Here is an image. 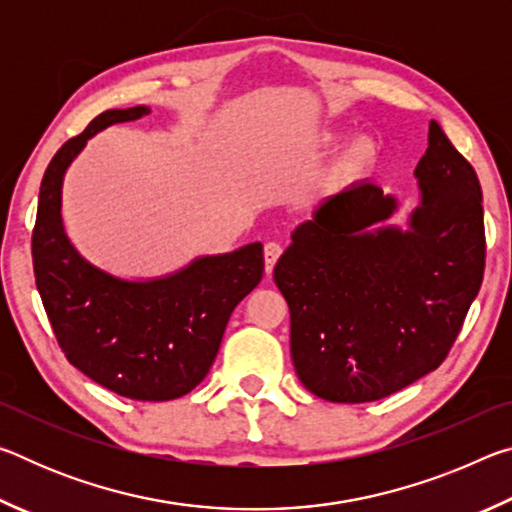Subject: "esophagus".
<instances>
[{
  "instance_id": "esophagus-1",
  "label": "esophagus",
  "mask_w": 512,
  "mask_h": 512,
  "mask_svg": "<svg viewBox=\"0 0 512 512\" xmlns=\"http://www.w3.org/2000/svg\"><path fill=\"white\" fill-rule=\"evenodd\" d=\"M282 246L277 244V241H268V244L264 246V262H266V273H271L275 268V262L280 259L282 255Z\"/></svg>"
}]
</instances>
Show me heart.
Returning a JSON list of instances; mask_svg holds the SVG:
<instances>
[{"label":"heart","mask_w":512,"mask_h":512,"mask_svg":"<svg viewBox=\"0 0 512 512\" xmlns=\"http://www.w3.org/2000/svg\"><path fill=\"white\" fill-rule=\"evenodd\" d=\"M370 155H372L370 144L357 142V144H354L352 149L348 151V155H345V160H348L350 167H363V164H366V162L370 160Z\"/></svg>","instance_id":"heart-1"}]
</instances>
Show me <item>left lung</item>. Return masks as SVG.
Here are the masks:
<instances>
[{
	"label": "left lung",
	"instance_id": "1",
	"mask_svg": "<svg viewBox=\"0 0 512 512\" xmlns=\"http://www.w3.org/2000/svg\"><path fill=\"white\" fill-rule=\"evenodd\" d=\"M415 176L409 230H368L397 203L366 180L327 196L275 264L293 366L327 402H375L436 370L481 289V185L436 121Z\"/></svg>",
	"mask_w": 512,
	"mask_h": 512
}]
</instances>
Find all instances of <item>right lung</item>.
Instances as JSON below:
<instances>
[{
    "label": "right lung",
    "mask_w": 512,
    "mask_h": 512,
    "mask_svg": "<svg viewBox=\"0 0 512 512\" xmlns=\"http://www.w3.org/2000/svg\"><path fill=\"white\" fill-rule=\"evenodd\" d=\"M144 115L146 106L106 110L60 146L40 185L31 253L36 287L67 361L121 397L167 402L210 372L230 314L262 280L264 248L248 244L201 257L153 282L117 280L76 253L60 219L65 169L101 128Z\"/></svg>",
    "instance_id": "obj_1"
}]
</instances>
